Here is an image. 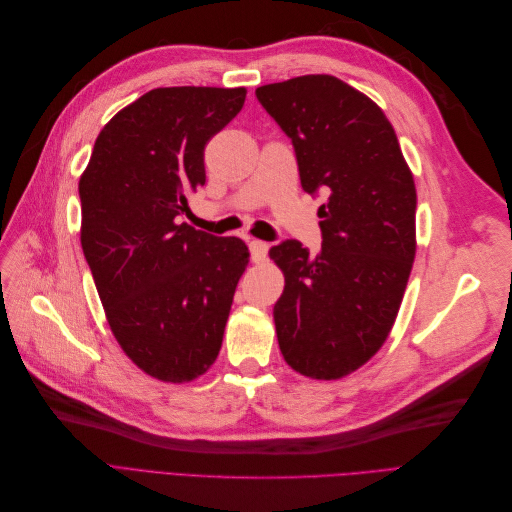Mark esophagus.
Returning a JSON list of instances; mask_svg holds the SVG:
<instances>
[{
  "mask_svg": "<svg viewBox=\"0 0 512 512\" xmlns=\"http://www.w3.org/2000/svg\"><path fill=\"white\" fill-rule=\"evenodd\" d=\"M267 252H269V243L258 241V239H252V241H250V254H252V260H254V262H262V260H265Z\"/></svg>",
  "mask_w": 512,
  "mask_h": 512,
  "instance_id": "34e87169",
  "label": "esophagus"
}]
</instances>
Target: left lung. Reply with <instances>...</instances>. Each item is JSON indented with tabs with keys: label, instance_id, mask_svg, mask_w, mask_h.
<instances>
[{
	"label": "left lung",
	"instance_id": "8db88e82",
	"mask_svg": "<svg viewBox=\"0 0 512 512\" xmlns=\"http://www.w3.org/2000/svg\"><path fill=\"white\" fill-rule=\"evenodd\" d=\"M292 141L301 188L318 209L322 247H271L286 286L273 307L286 363L337 380L365 365L389 337L416 254V190L397 134L361 91L329 74L256 89Z\"/></svg>",
	"mask_w": 512,
	"mask_h": 512
}]
</instances>
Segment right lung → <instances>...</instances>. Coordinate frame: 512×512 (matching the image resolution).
I'll list each match as a JSON object with an SVG mask.
<instances>
[{
	"mask_svg": "<svg viewBox=\"0 0 512 512\" xmlns=\"http://www.w3.org/2000/svg\"><path fill=\"white\" fill-rule=\"evenodd\" d=\"M243 87H160L119 111L79 181L81 245L119 346L145 374L190 382L213 365L247 245L181 222L205 185V145Z\"/></svg>",
	"mask_w": 512,
	"mask_h": 512,
	"instance_id": "right-lung-1",
	"label": "right lung"
}]
</instances>
